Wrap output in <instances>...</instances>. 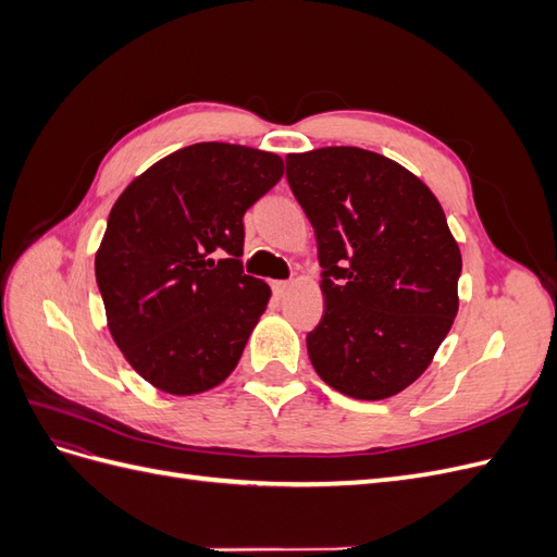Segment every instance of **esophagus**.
I'll return each instance as SVG.
<instances>
[{"mask_svg":"<svg viewBox=\"0 0 557 557\" xmlns=\"http://www.w3.org/2000/svg\"><path fill=\"white\" fill-rule=\"evenodd\" d=\"M272 288L276 293V297H285L290 290H293V283L290 281H274Z\"/></svg>","mask_w":557,"mask_h":557,"instance_id":"1","label":"esophagus"}]
</instances>
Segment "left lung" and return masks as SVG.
<instances>
[{
    "label": "left lung",
    "mask_w": 557,
    "mask_h": 557,
    "mask_svg": "<svg viewBox=\"0 0 557 557\" xmlns=\"http://www.w3.org/2000/svg\"><path fill=\"white\" fill-rule=\"evenodd\" d=\"M285 162L323 267L309 360L342 395L393 397L430 367L460 307L462 256L440 199L407 166L356 146Z\"/></svg>",
    "instance_id": "obj_1"
}]
</instances>
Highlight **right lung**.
<instances>
[{
  "mask_svg": "<svg viewBox=\"0 0 557 557\" xmlns=\"http://www.w3.org/2000/svg\"><path fill=\"white\" fill-rule=\"evenodd\" d=\"M281 176L276 153L205 141L150 164L115 199L95 276L115 346L158 391L207 393L237 367L272 297L244 274V213Z\"/></svg>",
  "mask_w": 557,
  "mask_h": 557,
  "instance_id": "right-lung-1",
  "label": "right lung"
}]
</instances>
